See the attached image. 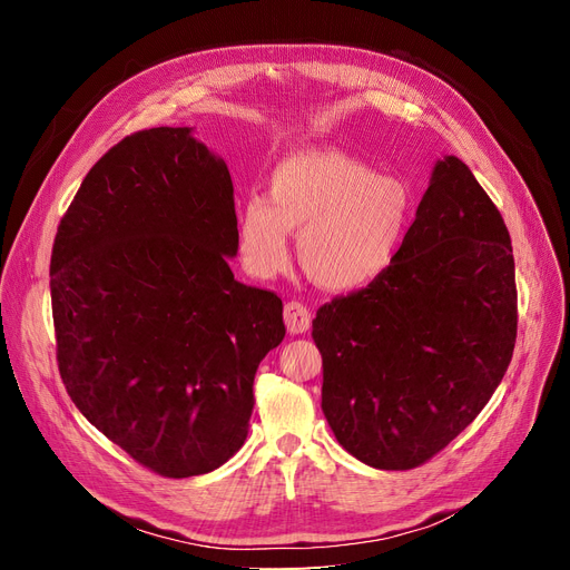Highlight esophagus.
<instances>
[{"label": "esophagus", "mask_w": 570, "mask_h": 570, "mask_svg": "<svg viewBox=\"0 0 570 570\" xmlns=\"http://www.w3.org/2000/svg\"><path fill=\"white\" fill-rule=\"evenodd\" d=\"M284 321H286V327H288L291 335H303V333L309 331L312 314H309V309L303 303L291 301L284 307Z\"/></svg>", "instance_id": "34e87169"}]
</instances>
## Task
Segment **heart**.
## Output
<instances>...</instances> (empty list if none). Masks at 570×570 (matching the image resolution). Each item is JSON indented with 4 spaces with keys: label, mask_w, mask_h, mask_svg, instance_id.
I'll use <instances>...</instances> for the list:
<instances>
[{
    "label": "heart",
    "mask_w": 570,
    "mask_h": 570,
    "mask_svg": "<svg viewBox=\"0 0 570 570\" xmlns=\"http://www.w3.org/2000/svg\"><path fill=\"white\" fill-rule=\"evenodd\" d=\"M413 215L400 177L379 175L337 149H305L269 173V198L249 196L237 217V247L258 279L288 263L291 230L305 273L327 291H361L393 267Z\"/></svg>",
    "instance_id": "1"
}]
</instances>
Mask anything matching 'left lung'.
Listing matches in <instances>:
<instances>
[{"instance_id": "obj_1", "label": "left lung", "mask_w": 570, "mask_h": 570, "mask_svg": "<svg viewBox=\"0 0 570 570\" xmlns=\"http://www.w3.org/2000/svg\"><path fill=\"white\" fill-rule=\"evenodd\" d=\"M312 327L321 409L355 460L413 469L483 411L515 348V261L464 161L434 164L393 267L323 305Z\"/></svg>"}]
</instances>
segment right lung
I'll return each instance as SVG.
<instances>
[{"instance_id":"add662e5","label":"right lung","mask_w":570,"mask_h":570,"mask_svg":"<svg viewBox=\"0 0 570 570\" xmlns=\"http://www.w3.org/2000/svg\"><path fill=\"white\" fill-rule=\"evenodd\" d=\"M226 161L191 127L119 140L82 179L50 258L57 363L78 411L168 478L215 471L249 432L282 301L239 284Z\"/></svg>"}]
</instances>
